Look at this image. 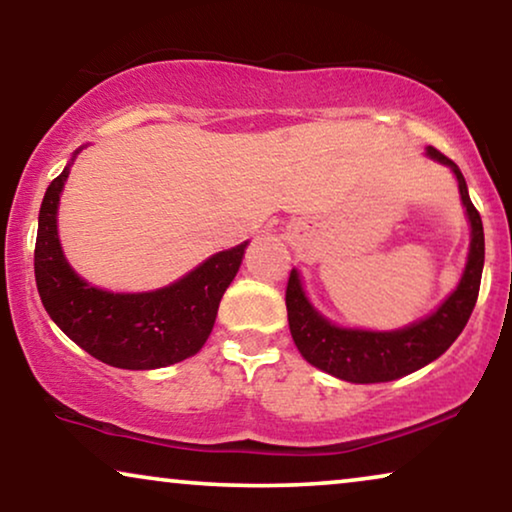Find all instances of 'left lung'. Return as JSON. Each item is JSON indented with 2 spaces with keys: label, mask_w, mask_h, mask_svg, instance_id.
Masks as SVG:
<instances>
[{
  "label": "left lung",
  "mask_w": 512,
  "mask_h": 512,
  "mask_svg": "<svg viewBox=\"0 0 512 512\" xmlns=\"http://www.w3.org/2000/svg\"><path fill=\"white\" fill-rule=\"evenodd\" d=\"M426 158L450 167L457 177L461 205L466 209L471 226V244L464 272L454 291L426 317L412 321L394 331H373V328L340 326L324 317L312 300L307 298L303 277L293 268L286 286V312H289L291 338L307 363L338 380L352 384L391 382L415 370L429 366L440 354H445L459 333L464 331L478 300L482 265H485V233L478 209L468 195L466 179L457 163L429 146Z\"/></svg>",
  "instance_id": "8db88e82"
}]
</instances>
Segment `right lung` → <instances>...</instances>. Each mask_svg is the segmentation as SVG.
Segmentation results:
<instances>
[{"instance_id": "obj_1", "label": "right lung", "mask_w": 512, "mask_h": 512, "mask_svg": "<svg viewBox=\"0 0 512 512\" xmlns=\"http://www.w3.org/2000/svg\"><path fill=\"white\" fill-rule=\"evenodd\" d=\"M81 149L46 188L39 209L34 277L48 317L69 340L114 368L156 370L195 356L212 333L249 240L153 291L123 293L90 284L69 265L58 235L60 198Z\"/></svg>"}]
</instances>
